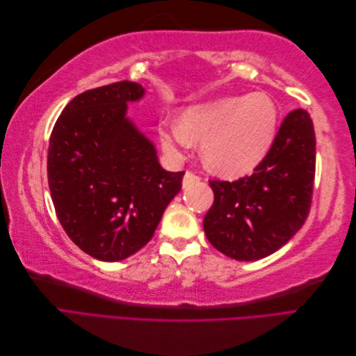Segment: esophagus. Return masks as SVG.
Masks as SVG:
<instances>
[{"mask_svg":"<svg viewBox=\"0 0 356 356\" xmlns=\"http://www.w3.org/2000/svg\"><path fill=\"white\" fill-rule=\"evenodd\" d=\"M199 181H200V177H199V175L193 174V172L187 170L186 175H184V179H182V188H190V187H193V186H196Z\"/></svg>","mask_w":356,"mask_h":356,"instance_id":"1","label":"esophagus"}]
</instances>
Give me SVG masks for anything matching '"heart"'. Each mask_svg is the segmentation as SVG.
I'll return each instance as SVG.
<instances>
[{
  "mask_svg": "<svg viewBox=\"0 0 356 356\" xmlns=\"http://www.w3.org/2000/svg\"><path fill=\"white\" fill-rule=\"evenodd\" d=\"M277 129V108L264 93L225 96L190 105L179 122L161 123L160 143L178 156L193 141H202V159L222 177H241L261 163Z\"/></svg>",
  "mask_w": 356,
  "mask_h": 356,
  "instance_id": "heart-1",
  "label": "heart"
}]
</instances>
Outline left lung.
Here are the masks:
<instances>
[{
    "label": "left lung",
    "mask_w": 356,
    "mask_h": 356,
    "mask_svg": "<svg viewBox=\"0 0 356 356\" xmlns=\"http://www.w3.org/2000/svg\"><path fill=\"white\" fill-rule=\"evenodd\" d=\"M316 139L306 110L291 111L252 175L212 179L203 229L220 252L255 261L282 248L305 224L314 195Z\"/></svg>",
    "instance_id": "1"
}]
</instances>
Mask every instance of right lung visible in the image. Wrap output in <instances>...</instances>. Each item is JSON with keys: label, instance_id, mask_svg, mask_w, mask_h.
<instances>
[{"label": "right lung", "instance_id": "obj_1", "mask_svg": "<svg viewBox=\"0 0 356 356\" xmlns=\"http://www.w3.org/2000/svg\"><path fill=\"white\" fill-rule=\"evenodd\" d=\"M145 90L117 81L83 92L53 127L47 177L70 239L101 261H120L145 246L181 187L184 172L159 163L153 143L126 117Z\"/></svg>", "mask_w": 356, "mask_h": 356}]
</instances>
